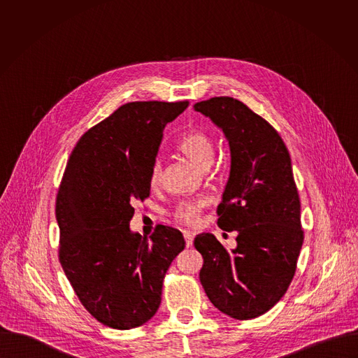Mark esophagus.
I'll list each match as a JSON object with an SVG mask.
<instances>
[{
  "instance_id": "esophagus-1",
  "label": "esophagus",
  "mask_w": 358,
  "mask_h": 358,
  "mask_svg": "<svg viewBox=\"0 0 358 358\" xmlns=\"http://www.w3.org/2000/svg\"><path fill=\"white\" fill-rule=\"evenodd\" d=\"M183 237H185V241H186V247H192L193 245V234L190 231H185L183 233Z\"/></svg>"
}]
</instances>
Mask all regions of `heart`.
Returning <instances> with one entry per match:
<instances>
[{
  "label": "heart",
  "instance_id": "b5f03b06",
  "mask_svg": "<svg viewBox=\"0 0 358 358\" xmlns=\"http://www.w3.org/2000/svg\"><path fill=\"white\" fill-rule=\"evenodd\" d=\"M178 150L185 154L189 159H192L196 165L201 169H209L215 158V143L212 138L199 128L190 129L178 143ZM162 179V162L161 159H155L152 164L150 173H149V185L152 189H157ZM205 206V201L196 200V201H183L175 208L172 216L176 222L182 224L193 226L199 222L200 215Z\"/></svg>",
  "mask_w": 358,
  "mask_h": 358
}]
</instances>
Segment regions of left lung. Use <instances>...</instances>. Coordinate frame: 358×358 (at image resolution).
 <instances>
[{
	"instance_id": "1",
	"label": "left lung",
	"mask_w": 358,
	"mask_h": 358,
	"mask_svg": "<svg viewBox=\"0 0 358 358\" xmlns=\"http://www.w3.org/2000/svg\"><path fill=\"white\" fill-rule=\"evenodd\" d=\"M194 110L229 141L230 175L217 224L238 233L231 252L209 233L194 238L204 259L200 281L213 306L236 320H251L284 296L303 244L291 157L278 132L234 98H210Z\"/></svg>"
}]
</instances>
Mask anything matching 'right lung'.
<instances>
[{"label": "right lung", "mask_w": 358, "mask_h": 358, "mask_svg": "<svg viewBox=\"0 0 358 358\" xmlns=\"http://www.w3.org/2000/svg\"><path fill=\"white\" fill-rule=\"evenodd\" d=\"M189 106L131 102L88 129L70 154L56 197L59 262L83 306L103 325L132 329L161 303L162 281L185 250L182 233H132L134 204L150 196L149 173L165 125Z\"/></svg>", "instance_id": "add662e5"}]
</instances>
